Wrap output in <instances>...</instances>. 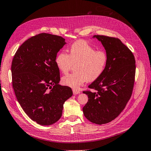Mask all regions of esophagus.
Listing matches in <instances>:
<instances>
[{
	"label": "esophagus",
	"instance_id": "1",
	"mask_svg": "<svg viewBox=\"0 0 151 151\" xmlns=\"http://www.w3.org/2000/svg\"><path fill=\"white\" fill-rule=\"evenodd\" d=\"M73 94L75 95H77V94H79L80 93V91H78V90H73Z\"/></svg>",
	"mask_w": 151,
	"mask_h": 151
}]
</instances>
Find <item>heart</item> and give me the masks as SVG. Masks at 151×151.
<instances>
[{
    "mask_svg": "<svg viewBox=\"0 0 151 151\" xmlns=\"http://www.w3.org/2000/svg\"><path fill=\"white\" fill-rule=\"evenodd\" d=\"M108 56L104 51H96L84 41L73 44L69 55L61 51L55 58V64L62 73L66 74L75 65L74 74L63 76V85L78 89L87 81L96 80L103 73L107 63Z\"/></svg>",
    "mask_w": 151,
    "mask_h": 151,
    "instance_id": "obj_1",
    "label": "heart"
}]
</instances>
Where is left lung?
I'll return each mask as SVG.
<instances>
[{"label": "left lung", "mask_w": 151, "mask_h": 151, "mask_svg": "<svg viewBox=\"0 0 151 151\" xmlns=\"http://www.w3.org/2000/svg\"><path fill=\"white\" fill-rule=\"evenodd\" d=\"M104 47L108 61L102 75L88 87L95 92L85 91L88 100L83 108L91 122L109 123L120 114L132 95L135 74L132 52L118 38L95 35Z\"/></svg>", "instance_id": "8db88e82"}]
</instances>
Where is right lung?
<instances>
[{"label": "right lung", "mask_w": 151, "mask_h": 151, "mask_svg": "<svg viewBox=\"0 0 151 151\" xmlns=\"http://www.w3.org/2000/svg\"><path fill=\"white\" fill-rule=\"evenodd\" d=\"M66 44L61 36L41 33L19 47L11 66L12 86L27 115L42 125L61 118L63 104L73 95L71 88L59 84L55 58Z\"/></svg>", "instance_id": "add662e5"}]
</instances>
